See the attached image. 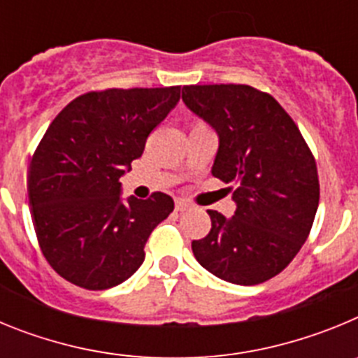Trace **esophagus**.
Segmentation results:
<instances>
[{
	"label": "esophagus",
	"instance_id": "esophagus-1",
	"mask_svg": "<svg viewBox=\"0 0 358 358\" xmlns=\"http://www.w3.org/2000/svg\"><path fill=\"white\" fill-rule=\"evenodd\" d=\"M188 210H192V204H189V202H186L185 199H177V201H176V211L182 213V211H188Z\"/></svg>",
	"mask_w": 358,
	"mask_h": 358
}]
</instances>
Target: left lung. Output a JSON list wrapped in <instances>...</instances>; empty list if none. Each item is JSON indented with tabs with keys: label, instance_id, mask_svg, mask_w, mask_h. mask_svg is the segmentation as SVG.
<instances>
[{
	"label": "left lung",
	"instance_id": "obj_1",
	"mask_svg": "<svg viewBox=\"0 0 358 358\" xmlns=\"http://www.w3.org/2000/svg\"><path fill=\"white\" fill-rule=\"evenodd\" d=\"M182 102L217 132L211 173L236 182V210H208L211 231L192 242L202 267L235 285L280 274L306 242L319 206L317 166L301 132L271 94L251 85H185Z\"/></svg>",
	"mask_w": 358,
	"mask_h": 358
}]
</instances>
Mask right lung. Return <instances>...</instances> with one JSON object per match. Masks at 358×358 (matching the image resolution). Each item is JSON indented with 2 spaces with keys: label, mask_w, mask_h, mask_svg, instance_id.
Returning <instances> with one entry per match:
<instances>
[{
  "label": "right lung",
  "mask_w": 358,
  "mask_h": 358,
  "mask_svg": "<svg viewBox=\"0 0 358 358\" xmlns=\"http://www.w3.org/2000/svg\"><path fill=\"white\" fill-rule=\"evenodd\" d=\"M179 98V85L82 94L41 140L28 172L31 220L44 258L69 283L106 290L143 264L145 243L173 201L161 192L123 201L120 177Z\"/></svg>",
  "instance_id": "obj_1"
}]
</instances>
